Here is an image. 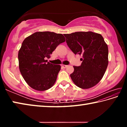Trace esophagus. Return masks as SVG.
Listing matches in <instances>:
<instances>
[{"instance_id": "obj_1", "label": "esophagus", "mask_w": 127, "mask_h": 127, "mask_svg": "<svg viewBox=\"0 0 127 127\" xmlns=\"http://www.w3.org/2000/svg\"><path fill=\"white\" fill-rule=\"evenodd\" d=\"M62 68H66V67H67L68 66V65H64V64H62Z\"/></svg>"}]
</instances>
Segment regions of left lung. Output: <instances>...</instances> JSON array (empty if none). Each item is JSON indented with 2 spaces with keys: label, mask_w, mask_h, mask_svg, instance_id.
<instances>
[{
  "label": "left lung",
  "mask_w": 127,
  "mask_h": 127,
  "mask_svg": "<svg viewBox=\"0 0 127 127\" xmlns=\"http://www.w3.org/2000/svg\"><path fill=\"white\" fill-rule=\"evenodd\" d=\"M64 35L70 50L83 58L80 66H73L74 72L70 75L73 82L82 89L94 87L102 79L108 65V47L104 38L91 31Z\"/></svg>",
  "instance_id": "left-lung-1"
}]
</instances>
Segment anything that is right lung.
Masks as SVG:
<instances>
[{"instance_id":"1","label":"right lung","mask_w":127,"mask_h":127,"mask_svg":"<svg viewBox=\"0 0 127 127\" xmlns=\"http://www.w3.org/2000/svg\"><path fill=\"white\" fill-rule=\"evenodd\" d=\"M65 41L61 33L37 32L26 38L18 52L19 68L30 87L45 91L53 86L61 70L60 65L48 62L51 54Z\"/></svg>"}]
</instances>
